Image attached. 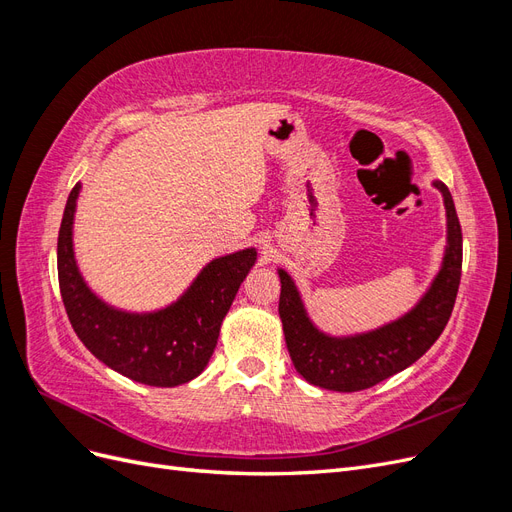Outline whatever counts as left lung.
Listing matches in <instances>:
<instances>
[{"label": "left lung", "instance_id": "left-lung-1", "mask_svg": "<svg viewBox=\"0 0 512 512\" xmlns=\"http://www.w3.org/2000/svg\"><path fill=\"white\" fill-rule=\"evenodd\" d=\"M444 198L446 250L431 286L410 312L382 327L354 335H329L307 316L292 277L277 269L282 282L280 318L294 369L314 386L339 393L369 389L399 374L436 344L451 318L461 280V226L453 196L442 181H433Z\"/></svg>", "mask_w": 512, "mask_h": 512}]
</instances>
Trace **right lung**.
<instances>
[{
    "label": "right lung",
    "instance_id": "add662e5",
    "mask_svg": "<svg viewBox=\"0 0 512 512\" xmlns=\"http://www.w3.org/2000/svg\"><path fill=\"white\" fill-rule=\"evenodd\" d=\"M81 183L61 218L57 273L74 333L106 367L149 386H179L203 374L218 346L220 327L256 262L254 247L213 258L177 301L156 312H126L102 301L76 265L72 226Z\"/></svg>",
    "mask_w": 512,
    "mask_h": 512
}]
</instances>
